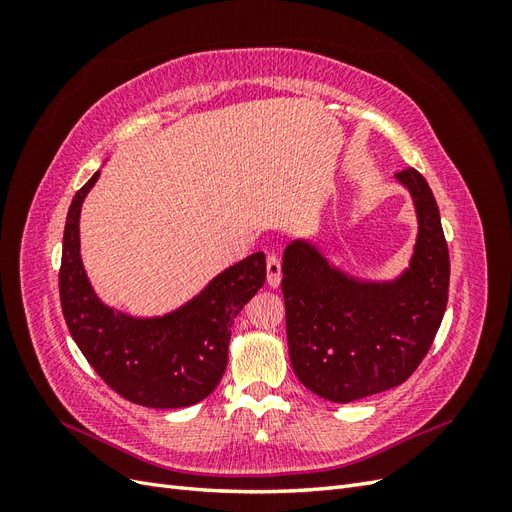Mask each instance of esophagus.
Segmentation results:
<instances>
[{"label":"esophagus","mask_w":512,"mask_h":512,"mask_svg":"<svg viewBox=\"0 0 512 512\" xmlns=\"http://www.w3.org/2000/svg\"><path fill=\"white\" fill-rule=\"evenodd\" d=\"M282 282V262L275 254L267 256V284L271 288H277Z\"/></svg>","instance_id":"1"}]
</instances>
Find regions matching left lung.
Instances as JSON below:
<instances>
[{
  "label": "left lung",
  "instance_id": "1",
  "mask_svg": "<svg viewBox=\"0 0 512 512\" xmlns=\"http://www.w3.org/2000/svg\"><path fill=\"white\" fill-rule=\"evenodd\" d=\"M418 232L410 267L371 282L335 267L318 245L294 239L282 262L288 354L303 386L335 404L406 382L433 344L448 301V247L425 177L406 168Z\"/></svg>",
  "mask_w": 512,
  "mask_h": 512
}]
</instances>
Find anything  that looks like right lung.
I'll use <instances>...</instances> for the list:
<instances>
[{
    "label": "right lung",
    "mask_w": 512,
    "mask_h": 512,
    "mask_svg": "<svg viewBox=\"0 0 512 512\" xmlns=\"http://www.w3.org/2000/svg\"><path fill=\"white\" fill-rule=\"evenodd\" d=\"M100 170L74 194L64 228L59 299L70 335L115 393L145 408H185L215 391L228 363L230 329L265 284V254L224 269L188 303L141 318L106 305L81 260V207Z\"/></svg>",
    "instance_id": "obj_1"
}]
</instances>
